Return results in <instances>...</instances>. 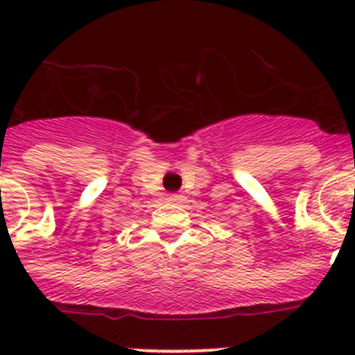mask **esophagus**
I'll return each mask as SVG.
<instances>
[{
	"label": "esophagus",
	"mask_w": 355,
	"mask_h": 355,
	"mask_svg": "<svg viewBox=\"0 0 355 355\" xmlns=\"http://www.w3.org/2000/svg\"><path fill=\"white\" fill-rule=\"evenodd\" d=\"M167 199L171 200V202H181V200H183V196H181V193H168Z\"/></svg>",
	"instance_id": "34e87169"
}]
</instances>
